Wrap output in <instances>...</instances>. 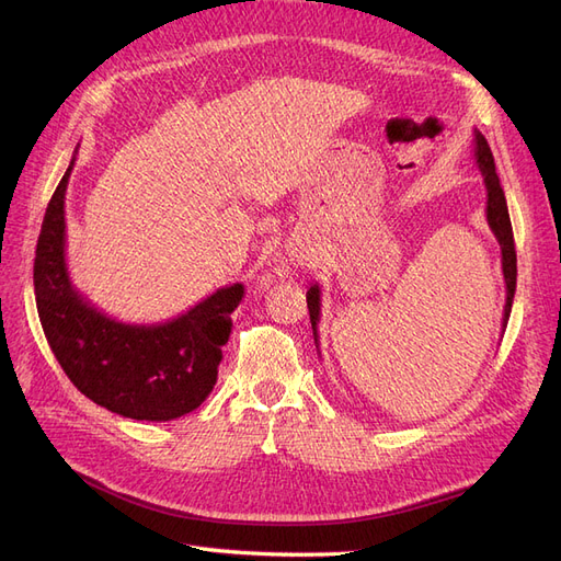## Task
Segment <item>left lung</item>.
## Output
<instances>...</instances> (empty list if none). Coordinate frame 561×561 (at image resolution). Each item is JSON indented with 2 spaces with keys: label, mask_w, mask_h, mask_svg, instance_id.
<instances>
[{
  "label": "left lung",
  "mask_w": 561,
  "mask_h": 561,
  "mask_svg": "<svg viewBox=\"0 0 561 561\" xmlns=\"http://www.w3.org/2000/svg\"><path fill=\"white\" fill-rule=\"evenodd\" d=\"M474 161L482 173L484 186H486V225L494 231L496 241L501 245V266H503V280H505V307H503V320L501 325H507V318L513 311V297L517 287V254H515V239H513V225L511 215H507V203L501 180L496 175V163L491 157V149L480 130H474ZM311 328H313V342L318 348V322H320V285L313 283L307 293ZM320 355V348H318Z\"/></svg>",
  "instance_id": "obj_1"
}]
</instances>
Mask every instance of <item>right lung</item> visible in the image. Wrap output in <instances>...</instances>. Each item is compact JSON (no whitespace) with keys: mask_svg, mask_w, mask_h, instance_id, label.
Wrapping results in <instances>:
<instances>
[{"mask_svg":"<svg viewBox=\"0 0 561 561\" xmlns=\"http://www.w3.org/2000/svg\"><path fill=\"white\" fill-rule=\"evenodd\" d=\"M79 149V147H77ZM75 157L42 222L35 297L48 346L83 396L138 421H173L210 396L243 285L231 283L165 322H124L83 297L65 260V192Z\"/></svg>","mask_w":561,"mask_h":561,"instance_id":"obj_1","label":"right lung"}]
</instances>
